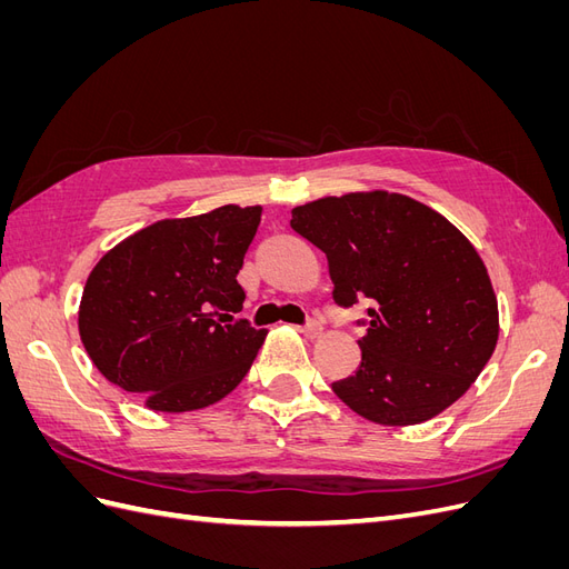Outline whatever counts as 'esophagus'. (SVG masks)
<instances>
[{
    "mask_svg": "<svg viewBox=\"0 0 569 569\" xmlns=\"http://www.w3.org/2000/svg\"><path fill=\"white\" fill-rule=\"evenodd\" d=\"M301 335H303L306 339H318V337L322 335V325H320V320H316V318H308V320H306V325L301 327Z\"/></svg>",
    "mask_w": 569,
    "mask_h": 569,
    "instance_id": "esophagus-1",
    "label": "esophagus"
}]
</instances>
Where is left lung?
Returning <instances> with one entry per match:
<instances>
[{
    "mask_svg": "<svg viewBox=\"0 0 569 569\" xmlns=\"http://www.w3.org/2000/svg\"><path fill=\"white\" fill-rule=\"evenodd\" d=\"M289 226L325 251L341 308L356 320L360 366L332 391L370 422L403 427L439 416L470 389L498 339V306L475 247L429 206L389 192L327 197Z\"/></svg>",
    "mask_w": 569,
    "mask_h": 569,
    "instance_id": "1",
    "label": "left lung"
}]
</instances>
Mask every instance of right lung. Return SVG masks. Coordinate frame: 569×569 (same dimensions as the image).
Here are the masks:
<instances>
[{
    "instance_id": "1",
    "label": "right lung",
    "mask_w": 569,
    "mask_h": 569,
    "mask_svg": "<svg viewBox=\"0 0 569 569\" xmlns=\"http://www.w3.org/2000/svg\"><path fill=\"white\" fill-rule=\"evenodd\" d=\"M261 206H220L159 220L113 247L90 272L78 327L97 370L151 410L220 401L244 380L266 339L237 282Z\"/></svg>"
}]
</instances>
